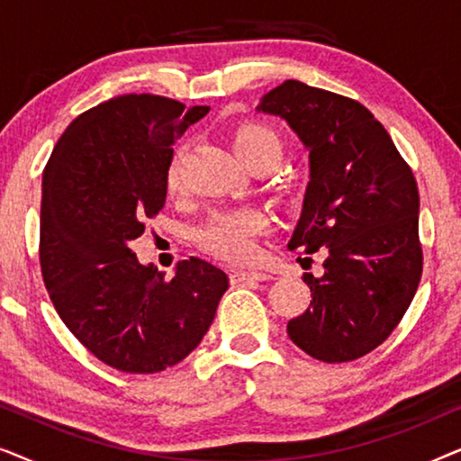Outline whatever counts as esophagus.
I'll return each instance as SVG.
<instances>
[{
    "mask_svg": "<svg viewBox=\"0 0 461 461\" xmlns=\"http://www.w3.org/2000/svg\"><path fill=\"white\" fill-rule=\"evenodd\" d=\"M270 279L268 273L264 270H232L230 281L232 283H248V281H267Z\"/></svg>",
    "mask_w": 461,
    "mask_h": 461,
    "instance_id": "obj_1",
    "label": "esophagus"
}]
</instances>
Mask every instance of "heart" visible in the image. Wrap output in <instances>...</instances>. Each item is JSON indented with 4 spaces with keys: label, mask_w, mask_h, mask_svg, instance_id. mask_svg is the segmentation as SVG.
<instances>
[{
    "label": "heart",
    "mask_w": 461,
    "mask_h": 461,
    "mask_svg": "<svg viewBox=\"0 0 461 461\" xmlns=\"http://www.w3.org/2000/svg\"><path fill=\"white\" fill-rule=\"evenodd\" d=\"M237 155L251 166L264 157L279 161L283 155V140L273 128L264 123H245L232 136ZM169 191L180 188V155H176L166 176ZM270 218L258 207H237L212 213L197 232V241L212 256L230 262H248L258 251V237L268 230Z\"/></svg>",
    "instance_id": "obj_1"
}]
</instances>
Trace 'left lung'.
I'll return each mask as SVG.
<instances>
[{"label": "left lung", "instance_id": "left-lung-1", "mask_svg": "<svg viewBox=\"0 0 461 461\" xmlns=\"http://www.w3.org/2000/svg\"><path fill=\"white\" fill-rule=\"evenodd\" d=\"M256 111L287 122L308 150L311 180L287 248L327 251L323 275H304L311 306L287 333L319 361H355L393 333L418 292V185L357 100L287 79Z\"/></svg>", "mask_w": 461, "mask_h": 461}]
</instances>
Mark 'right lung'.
Returning <instances> with one entry per match:
<instances>
[{"mask_svg": "<svg viewBox=\"0 0 461 461\" xmlns=\"http://www.w3.org/2000/svg\"><path fill=\"white\" fill-rule=\"evenodd\" d=\"M210 106L125 94L81 113L41 182V275L68 331L125 374H157L197 348L229 276L191 258L172 281L130 243L166 203L174 144Z\"/></svg>", "mask_w": 461, "mask_h": 461, "instance_id": "1", "label": "right lung"}]
</instances>
